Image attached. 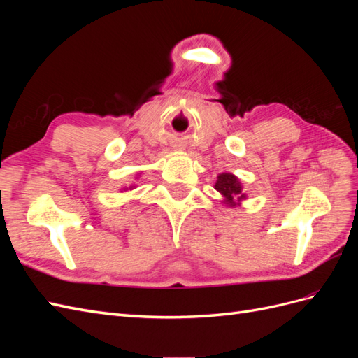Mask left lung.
I'll return each mask as SVG.
<instances>
[{
    "label": "left lung",
    "instance_id": "8db88e82",
    "mask_svg": "<svg viewBox=\"0 0 358 358\" xmlns=\"http://www.w3.org/2000/svg\"><path fill=\"white\" fill-rule=\"evenodd\" d=\"M215 189L221 194L224 199L222 203L229 206V208H234L236 204H241V201L246 199L239 178L234 176L233 173H221V175H218Z\"/></svg>",
    "mask_w": 358,
    "mask_h": 358
}]
</instances>
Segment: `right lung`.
<instances>
[{
  "instance_id": "1",
  "label": "right lung",
  "mask_w": 358,
  "mask_h": 358,
  "mask_svg": "<svg viewBox=\"0 0 358 358\" xmlns=\"http://www.w3.org/2000/svg\"><path fill=\"white\" fill-rule=\"evenodd\" d=\"M127 189H133V187H129V188H124V191H127Z\"/></svg>"
}]
</instances>
